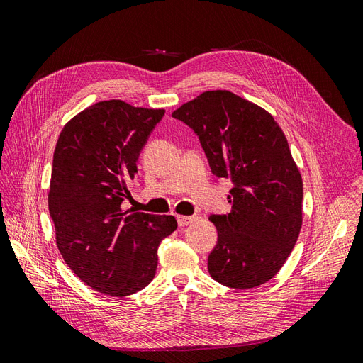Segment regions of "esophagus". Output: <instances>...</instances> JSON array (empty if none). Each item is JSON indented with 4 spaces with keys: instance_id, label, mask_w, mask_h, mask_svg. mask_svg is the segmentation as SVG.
<instances>
[{
    "instance_id": "esophagus-1",
    "label": "esophagus",
    "mask_w": 363,
    "mask_h": 363,
    "mask_svg": "<svg viewBox=\"0 0 363 363\" xmlns=\"http://www.w3.org/2000/svg\"><path fill=\"white\" fill-rule=\"evenodd\" d=\"M194 221H195V216H182V215L177 216L179 227H186V225H189Z\"/></svg>"
}]
</instances>
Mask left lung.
Listing matches in <instances>:
<instances>
[{
	"label": "left lung",
	"mask_w": 363,
	"mask_h": 363,
	"mask_svg": "<svg viewBox=\"0 0 363 363\" xmlns=\"http://www.w3.org/2000/svg\"><path fill=\"white\" fill-rule=\"evenodd\" d=\"M199 136L216 177L230 179L232 212L212 215L218 242L207 259L213 280L251 289L271 280L298 239L303 180L286 136L260 106L207 91L172 112Z\"/></svg>",
	"instance_id": "8db88e82"
}]
</instances>
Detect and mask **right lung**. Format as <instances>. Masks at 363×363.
<instances>
[{"mask_svg":"<svg viewBox=\"0 0 363 363\" xmlns=\"http://www.w3.org/2000/svg\"><path fill=\"white\" fill-rule=\"evenodd\" d=\"M163 115L121 100L95 103L65 124L54 150L48 208L57 248L77 277L106 295L150 284L162 239L177 228L172 215L121 208Z\"/></svg>","mask_w":363,"mask_h":363,"instance_id":"obj_1","label":"right lung"}]
</instances>
